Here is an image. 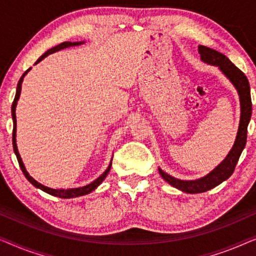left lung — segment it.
<instances>
[{
    "mask_svg": "<svg viewBox=\"0 0 256 256\" xmlns=\"http://www.w3.org/2000/svg\"><path fill=\"white\" fill-rule=\"evenodd\" d=\"M198 53L200 56V60L203 62L211 64V66H217L219 70L228 78L230 82L234 86L238 95L240 100V122L239 128H238L236 142L233 144L231 150L224 160L211 170L208 175L197 180H178L174 176L164 172L162 169L159 168V174L162 178L174 188L181 190L186 194H200L210 190L225 180H228L233 174L234 168L238 164V160L241 156L244 146H246L247 140V126L250 124L252 116V100H250V82H248L246 75L241 72L239 68L233 64L228 56L222 53L212 50L206 46L200 45Z\"/></svg>",
    "mask_w": 256,
    "mask_h": 256,
    "instance_id": "left-lung-1",
    "label": "left lung"
}]
</instances>
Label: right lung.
Instances as JSON below:
<instances>
[{
	"label": "right lung",
	"instance_id": "add662e5",
	"mask_svg": "<svg viewBox=\"0 0 256 256\" xmlns=\"http://www.w3.org/2000/svg\"><path fill=\"white\" fill-rule=\"evenodd\" d=\"M84 44V42H61V44L54 46V48H52L51 50H48V52H45L44 54H42L39 59L36 61L34 64H37L40 62V61L44 59L50 54H52V53L58 52V51H61V50L64 48H73V46H78V45H82ZM31 70V67L28 68V70L25 72V73L22 75V78H20L18 84H17V89H16V95H15V100H14L12 102V122H14V130H12V146H14V152L16 154V158L17 160H18V164H20V167L22 169V172H23V174L25 178H28V181L31 183L32 186H34L36 188L42 190V192H45L46 194H50V195L52 196H56V197H59V198H74V197H80V196H84V195H88V194H90L92 192H94L97 186H98L100 183L104 181V178H106V175L109 174L110 172V168H111V164H112V160L110 161L109 166H108V168L106 169V172H103L102 175L98 176L95 181H92V183H89V184L84 186H80V188H72V189H53V188H50V186H46L44 184H42V183H39L38 181H36V180L32 178V176L28 174L26 168H25V166L23 164V161H22V158L20 156V152H18V148H17V144H16V106H17V102H18L20 100V92H22V84H23V80L25 78V75H26L28 72Z\"/></svg>",
	"mask_w": 256,
	"mask_h": 256
}]
</instances>
